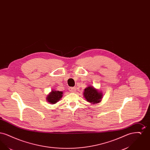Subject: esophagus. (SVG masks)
Wrapping results in <instances>:
<instances>
[{
  "instance_id": "1",
  "label": "esophagus",
  "mask_w": 150,
  "mask_h": 150,
  "mask_svg": "<svg viewBox=\"0 0 150 150\" xmlns=\"http://www.w3.org/2000/svg\"><path fill=\"white\" fill-rule=\"evenodd\" d=\"M69 91L71 92H74L76 91V88H75V87H70V88H69Z\"/></svg>"
}]
</instances>
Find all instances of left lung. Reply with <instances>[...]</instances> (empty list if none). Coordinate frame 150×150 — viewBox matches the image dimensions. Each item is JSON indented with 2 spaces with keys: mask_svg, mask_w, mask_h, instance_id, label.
Segmentation results:
<instances>
[{
  "mask_svg": "<svg viewBox=\"0 0 150 150\" xmlns=\"http://www.w3.org/2000/svg\"><path fill=\"white\" fill-rule=\"evenodd\" d=\"M84 96L87 101L93 104L97 103L100 101L102 93L99 92L93 86H88L84 90Z\"/></svg>",
  "mask_w": 150,
  "mask_h": 150,
  "instance_id": "left-lung-1",
  "label": "left lung"
}]
</instances>
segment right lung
Listing matches in <instances>:
<instances>
[{"mask_svg":"<svg viewBox=\"0 0 150 150\" xmlns=\"http://www.w3.org/2000/svg\"><path fill=\"white\" fill-rule=\"evenodd\" d=\"M62 94H63L62 92H59L57 91H52V92L48 96L47 100H48V102L50 103L54 104L62 98Z\"/></svg>","mask_w":150,"mask_h":150,"instance_id":"add662e5","label":"right lung"}]
</instances>
